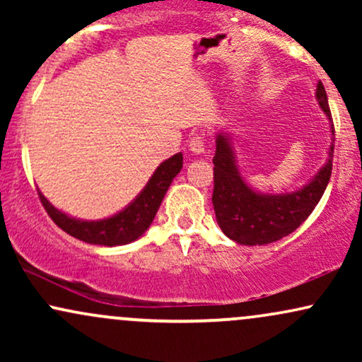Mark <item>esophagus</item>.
Listing matches in <instances>:
<instances>
[{
    "mask_svg": "<svg viewBox=\"0 0 362 362\" xmlns=\"http://www.w3.org/2000/svg\"><path fill=\"white\" fill-rule=\"evenodd\" d=\"M189 149L194 155H202V153L206 151L204 138H202V136H194V138L189 141Z\"/></svg>",
    "mask_w": 362,
    "mask_h": 362,
    "instance_id": "1",
    "label": "esophagus"
}]
</instances>
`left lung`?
Instances as JSON below:
<instances>
[{"mask_svg": "<svg viewBox=\"0 0 362 362\" xmlns=\"http://www.w3.org/2000/svg\"><path fill=\"white\" fill-rule=\"evenodd\" d=\"M315 98L330 124L325 163L306 184L289 192H260L248 185L236 161L231 132L219 131L216 134L213 206L216 221L230 240L248 247L274 243L293 233L313 213L330 180L335 141L334 122L322 81H318Z\"/></svg>", "mask_w": 362, "mask_h": 362, "instance_id": "1", "label": "left lung"}]
</instances>
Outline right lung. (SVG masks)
<instances>
[{
    "mask_svg": "<svg viewBox=\"0 0 362 362\" xmlns=\"http://www.w3.org/2000/svg\"><path fill=\"white\" fill-rule=\"evenodd\" d=\"M182 165H184L182 153H177V155L165 160L163 163L158 165V168L153 172L144 189L124 209L109 216V218L97 219V221L74 218V216H69L64 211L57 209L47 201V197L40 190L39 197L47 214L52 218V221L68 235L85 243L119 247V245L132 243L139 236L146 233L158 209H160V204L163 201L165 194H167L168 187L172 185L173 178L180 173Z\"/></svg>",
    "mask_w": 362,
    "mask_h": 362,
    "instance_id": "obj_1",
    "label": "right lung"
}]
</instances>
